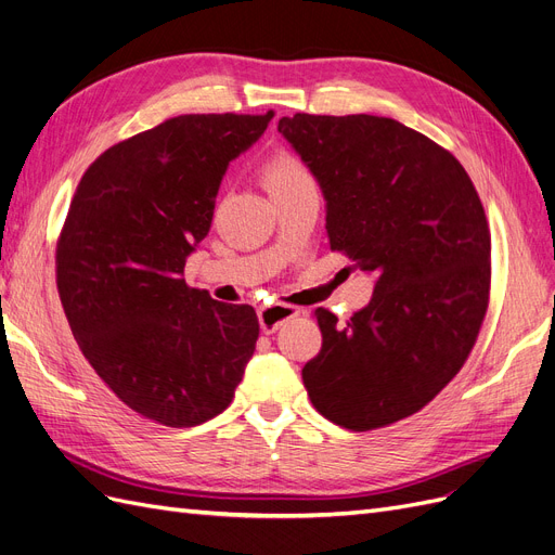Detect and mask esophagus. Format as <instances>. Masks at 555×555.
Listing matches in <instances>:
<instances>
[{"label": "esophagus", "instance_id": "1", "mask_svg": "<svg viewBox=\"0 0 555 555\" xmlns=\"http://www.w3.org/2000/svg\"><path fill=\"white\" fill-rule=\"evenodd\" d=\"M301 311L295 309V306H285V304H272V306H262L258 311V322L260 330L264 334H274L283 322H288L293 318H297Z\"/></svg>", "mask_w": 555, "mask_h": 555}]
</instances>
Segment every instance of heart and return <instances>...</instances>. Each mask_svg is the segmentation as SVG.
I'll return each instance as SVG.
<instances>
[{"mask_svg":"<svg viewBox=\"0 0 555 555\" xmlns=\"http://www.w3.org/2000/svg\"><path fill=\"white\" fill-rule=\"evenodd\" d=\"M264 182L272 194L288 192L295 188H306V184H315L311 171L306 169V164L291 153H276L267 159Z\"/></svg>","mask_w":555,"mask_h":555,"instance_id":"obj_1","label":"heart"}]
</instances>
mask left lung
I'll use <instances>...</instances> for the list:
<instances>
[{
	"label": "left lung",
	"mask_w": 555,
	"mask_h": 555,
	"mask_svg": "<svg viewBox=\"0 0 555 555\" xmlns=\"http://www.w3.org/2000/svg\"><path fill=\"white\" fill-rule=\"evenodd\" d=\"M318 178L332 251L377 276L345 326L318 309L322 350L301 379L318 412L367 433L439 396L474 350L487 313L491 235L453 153L384 116L279 120Z\"/></svg>",
	"instance_id": "obj_1"
}]
</instances>
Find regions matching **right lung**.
<instances>
[{
	"label": "right lung",
	"mask_w": 555,
	"mask_h": 555,
	"mask_svg": "<svg viewBox=\"0 0 555 555\" xmlns=\"http://www.w3.org/2000/svg\"><path fill=\"white\" fill-rule=\"evenodd\" d=\"M274 112L184 114L102 153L56 242L70 332L120 402L167 427L221 414L258 340V315L184 283L229 162Z\"/></svg>",
	"instance_id": "obj_1"
}]
</instances>
